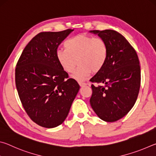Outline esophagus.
Here are the masks:
<instances>
[{
	"label": "esophagus",
	"instance_id": "34e87169",
	"mask_svg": "<svg viewBox=\"0 0 156 156\" xmlns=\"http://www.w3.org/2000/svg\"><path fill=\"white\" fill-rule=\"evenodd\" d=\"M79 84H80V87H84V86L87 85L88 84L84 83H79Z\"/></svg>",
	"mask_w": 156,
	"mask_h": 156
}]
</instances>
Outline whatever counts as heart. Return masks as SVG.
<instances>
[{
    "mask_svg": "<svg viewBox=\"0 0 156 156\" xmlns=\"http://www.w3.org/2000/svg\"><path fill=\"white\" fill-rule=\"evenodd\" d=\"M65 50L56 52V59L65 72H74L72 78L83 82L94 73L100 72L108 58V47L103 39L79 34L67 39L64 43Z\"/></svg>",
    "mask_w": 156,
    "mask_h": 156,
    "instance_id": "b5f03b06",
    "label": "heart"
}]
</instances>
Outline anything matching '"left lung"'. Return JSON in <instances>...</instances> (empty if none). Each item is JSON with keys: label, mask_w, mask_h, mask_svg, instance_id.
Masks as SVG:
<instances>
[{"label": "left lung", "mask_w": 156, "mask_h": 156, "mask_svg": "<svg viewBox=\"0 0 156 156\" xmlns=\"http://www.w3.org/2000/svg\"><path fill=\"white\" fill-rule=\"evenodd\" d=\"M106 42L108 58L104 67L90 81V105L94 112L105 122L123 118L135 105L140 87V67L136 50L122 34L114 30H93Z\"/></svg>", "instance_id": "8db88e82"}]
</instances>
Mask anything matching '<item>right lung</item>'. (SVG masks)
I'll return each mask as SVG.
<instances>
[{"mask_svg": "<svg viewBox=\"0 0 156 156\" xmlns=\"http://www.w3.org/2000/svg\"><path fill=\"white\" fill-rule=\"evenodd\" d=\"M73 30L41 32L25 47L17 62L16 86L25 112L34 122L54 128L64 122L80 86L60 67L58 47Z\"/></svg>", "mask_w": 156, "mask_h": 156, "instance_id": "add662e5", "label": "right lung"}]
</instances>
